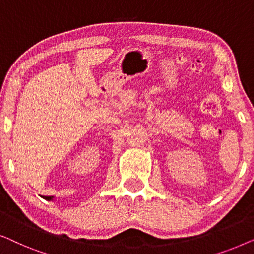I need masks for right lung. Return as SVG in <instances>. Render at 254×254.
I'll return each mask as SVG.
<instances>
[{
    "instance_id": "right-lung-1",
    "label": "right lung",
    "mask_w": 254,
    "mask_h": 254,
    "mask_svg": "<svg viewBox=\"0 0 254 254\" xmlns=\"http://www.w3.org/2000/svg\"><path fill=\"white\" fill-rule=\"evenodd\" d=\"M42 198L48 200V201H53V200H54V197H42Z\"/></svg>"
}]
</instances>
